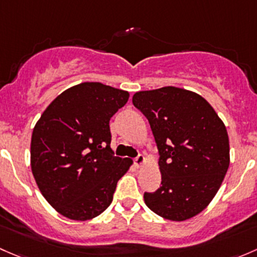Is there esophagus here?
Wrapping results in <instances>:
<instances>
[{
    "mask_svg": "<svg viewBox=\"0 0 257 257\" xmlns=\"http://www.w3.org/2000/svg\"><path fill=\"white\" fill-rule=\"evenodd\" d=\"M134 161H135V165H136V167H141V166H144L145 162H146V157H145L144 155H139Z\"/></svg>",
    "mask_w": 257,
    "mask_h": 257,
    "instance_id": "obj_1",
    "label": "esophagus"
}]
</instances>
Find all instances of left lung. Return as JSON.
Here are the masks:
<instances>
[{"instance_id":"1","label":"left lung","mask_w":257,"mask_h":257,"mask_svg":"<svg viewBox=\"0 0 257 257\" xmlns=\"http://www.w3.org/2000/svg\"><path fill=\"white\" fill-rule=\"evenodd\" d=\"M132 102L148 118L161 156V187L145 193V203L172 221L198 215L215 197L229 168L225 125L207 100L190 90L139 91Z\"/></svg>"}]
</instances>
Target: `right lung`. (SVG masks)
<instances>
[{
	"mask_svg": "<svg viewBox=\"0 0 257 257\" xmlns=\"http://www.w3.org/2000/svg\"><path fill=\"white\" fill-rule=\"evenodd\" d=\"M128 91L81 83L58 95L37 121L31 168L42 195L71 220L96 218L112 202L117 181L132 160L113 156L110 118Z\"/></svg>",
	"mask_w": 257,
	"mask_h": 257,
	"instance_id": "right-lung-1",
	"label": "right lung"
}]
</instances>
